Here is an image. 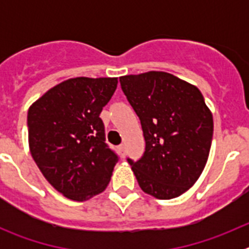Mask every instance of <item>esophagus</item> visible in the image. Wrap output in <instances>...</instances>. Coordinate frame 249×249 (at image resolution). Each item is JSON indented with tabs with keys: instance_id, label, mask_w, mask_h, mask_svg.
I'll use <instances>...</instances> for the list:
<instances>
[{
	"instance_id": "34e87169",
	"label": "esophagus",
	"mask_w": 249,
	"mask_h": 249,
	"mask_svg": "<svg viewBox=\"0 0 249 249\" xmlns=\"http://www.w3.org/2000/svg\"><path fill=\"white\" fill-rule=\"evenodd\" d=\"M118 151H120L121 155L124 157V155H126V148H124V144H120V146H118Z\"/></svg>"
}]
</instances>
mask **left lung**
I'll list each match as a JSON object with an SVG mask.
<instances>
[{
	"instance_id": "8db88e82",
	"label": "left lung",
	"mask_w": 249,
	"mask_h": 249,
	"mask_svg": "<svg viewBox=\"0 0 249 249\" xmlns=\"http://www.w3.org/2000/svg\"><path fill=\"white\" fill-rule=\"evenodd\" d=\"M140 117L143 156L128 158L144 193L171 199L188 191L203 172L213 136V117L196 86L167 72L120 77Z\"/></svg>"
}]
</instances>
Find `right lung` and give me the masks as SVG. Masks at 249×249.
Instances as JSON below:
<instances>
[{"instance_id":"obj_1","label":"right lung","mask_w":249,"mask_h":249,"mask_svg":"<svg viewBox=\"0 0 249 249\" xmlns=\"http://www.w3.org/2000/svg\"><path fill=\"white\" fill-rule=\"evenodd\" d=\"M116 77H76L48 89L28 109V144L48 183L72 201L106 190L118 156L106 143L100 118Z\"/></svg>"}]
</instances>
